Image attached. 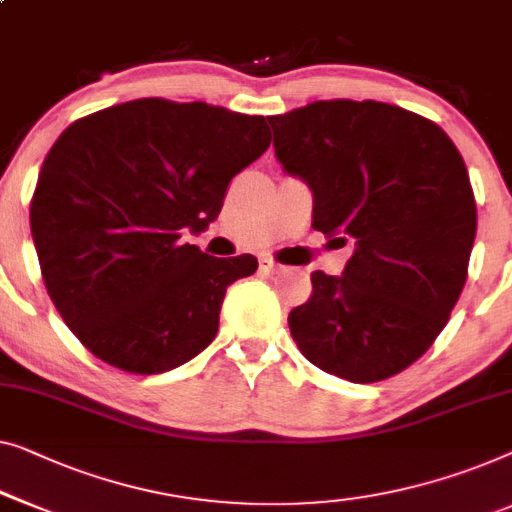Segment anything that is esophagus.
<instances>
[{"label":"esophagus","mask_w":512,"mask_h":512,"mask_svg":"<svg viewBox=\"0 0 512 512\" xmlns=\"http://www.w3.org/2000/svg\"><path fill=\"white\" fill-rule=\"evenodd\" d=\"M281 270H284V265L274 263L272 258H261V272H265V274H277V272H281Z\"/></svg>","instance_id":"obj_1"}]
</instances>
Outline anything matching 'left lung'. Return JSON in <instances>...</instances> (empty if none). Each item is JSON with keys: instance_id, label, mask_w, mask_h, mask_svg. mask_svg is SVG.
Segmentation results:
<instances>
[{"instance_id": "left-lung-1", "label": "left lung", "mask_w": 512, "mask_h": 512, "mask_svg": "<svg viewBox=\"0 0 512 512\" xmlns=\"http://www.w3.org/2000/svg\"><path fill=\"white\" fill-rule=\"evenodd\" d=\"M274 154L314 196L311 226L353 254L288 314L323 372L374 383L416 362L462 293L476 201L462 154L434 122L381 101H314L268 117Z\"/></svg>"}]
</instances>
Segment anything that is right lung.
I'll use <instances>...</instances> for the list:
<instances>
[{"mask_svg": "<svg viewBox=\"0 0 512 512\" xmlns=\"http://www.w3.org/2000/svg\"><path fill=\"white\" fill-rule=\"evenodd\" d=\"M268 147L261 115L166 99L99 110L55 140L29 226L48 295L96 358L161 374L212 342L226 288L258 261L182 235L219 217L228 182Z\"/></svg>", "mask_w": 512, "mask_h": 512, "instance_id": "add662e5", "label": "right lung"}]
</instances>
